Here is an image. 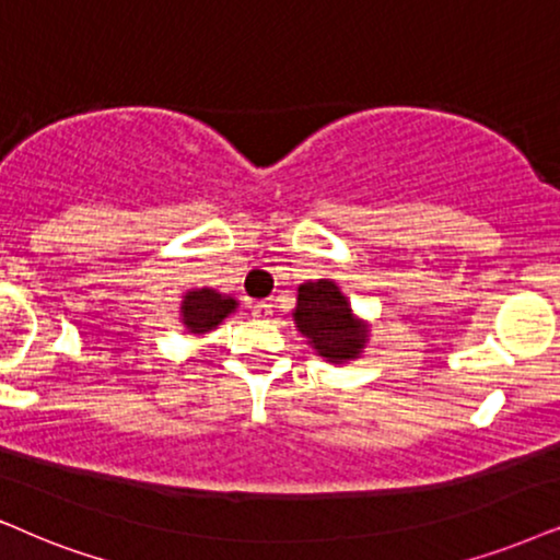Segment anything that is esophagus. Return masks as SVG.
I'll list each match as a JSON object with an SVG mask.
<instances>
[{
    "instance_id": "obj_1",
    "label": "esophagus",
    "mask_w": 560,
    "mask_h": 560,
    "mask_svg": "<svg viewBox=\"0 0 560 560\" xmlns=\"http://www.w3.org/2000/svg\"><path fill=\"white\" fill-rule=\"evenodd\" d=\"M271 313H273L271 302H256V304H253V315H256V317H268Z\"/></svg>"
}]
</instances>
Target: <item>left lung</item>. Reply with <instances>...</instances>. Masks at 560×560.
Returning <instances> with one entry per match:
<instances>
[{
    "mask_svg": "<svg viewBox=\"0 0 560 560\" xmlns=\"http://www.w3.org/2000/svg\"><path fill=\"white\" fill-rule=\"evenodd\" d=\"M294 320L302 336H307L315 351L328 362H349L364 349V325L353 320L346 296L328 279L300 287Z\"/></svg>",
    "mask_w": 560,
    "mask_h": 560,
    "instance_id": "1",
    "label": "left lung"
}]
</instances>
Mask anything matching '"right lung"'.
Listing matches in <instances>:
<instances>
[{
  "mask_svg": "<svg viewBox=\"0 0 560 560\" xmlns=\"http://www.w3.org/2000/svg\"><path fill=\"white\" fill-rule=\"evenodd\" d=\"M235 300L232 296L217 294L214 289H198V292H188L183 300V323L190 332H207L217 328L219 323L235 310Z\"/></svg>",
  "mask_w": 560,
  "mask_h": 560,
  "instance_id": "right-lung-1",
  "label": "right lung"
}]
</instances>
